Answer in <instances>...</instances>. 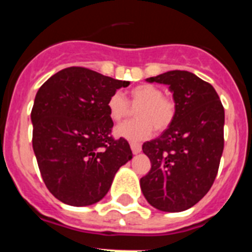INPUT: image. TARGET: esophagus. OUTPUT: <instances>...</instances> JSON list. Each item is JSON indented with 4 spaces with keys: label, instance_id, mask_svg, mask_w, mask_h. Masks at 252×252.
<instances>
[{
    "label": "esophagus",
    "instance_id": "obj_1",
    "mask_svg": "<svg viewBox=\"0 0 252 252\" xmlns=\"http://www.w3.org/2000/svg\"><path fill=\"white\" fill-rule=\"evenodd\" d=\"M130 146H131V150H132L133 154H139L140 151H141V145H140V144H137V142H131Z\"/></svg>",
    "mask_w": 252,
    "mask_h": 252
}]
</instances>
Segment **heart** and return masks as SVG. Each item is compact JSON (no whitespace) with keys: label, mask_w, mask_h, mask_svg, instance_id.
<instances>
[{"label":"heart","mask_w":252,"mask_h":252,"mask_svg":"<svg viewBox=\"0 0 252 252\" xmlns=\"http://www.w3.org/2000/svg\"><path fill=\"white\" fill-rule=\"evenodd\" d=\"M131 107H130L129 106ZM135 111L137 120L120 125L116 128V135L131 141L148 139L154 132L165 131L173 124L177 112L175 102L154 84H140L128 92L126 99L121 93H113L107 102L108 115L115 122H121L131 115V108Z\"/></svg>","instance_id":"b5f03b06"}]
</instances>
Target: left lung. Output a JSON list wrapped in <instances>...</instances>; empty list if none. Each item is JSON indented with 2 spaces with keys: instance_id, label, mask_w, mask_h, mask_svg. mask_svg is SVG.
I'll return each instance as SVG.
<instances>
[{
  "instance_id": "left-lung-1",
  "label": "left lung",
  "mask_w": 252,
  "mask_h": 252,
  "mask_svg": "<svg viewBox=\"0 0 252 252\" xmlns=\"http://www.w3.org/2000/svg\"><path fill=\"white\" fill-rule=\"evenodd\" d=\"M168 84L177 112L158 139L144 142L151 169L140 179L146 201L164 212H182L207 194L223 153L224 110L212 86L187 70L146 79Z\"/></svg>"
}]
</instances>
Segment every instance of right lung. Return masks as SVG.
<instances>
[{
  "label": "right lung",
  "instance_id": "obj_1",
  "mask_svg": "<svg viewBox=\"0 0 252 252\" xmlns=\"http://www.w3.org/2000/svg\"><path fill=\"white\" fill-rule=\"evenodd\" d=\"M130 82L83 66L51 75L31 110L32 148L49 192L69 206L101 201L115 174L131 160L127 140L113 139L108 98Z\"/></svg>",
  "mask_w": 252,
  "mask_h": 252
}]
</instances>
